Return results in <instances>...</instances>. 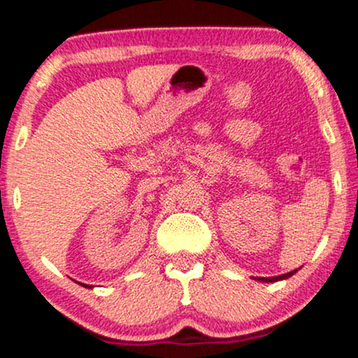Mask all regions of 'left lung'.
<instances>
[{"label": "left lung", "mask_w": 358, "mask_h": 358, "mask_svg": "<svg viewBox=\"0 0 358 358\" xmlns=\"http://www.w3.org/2000/svg\"><path fill=\"white\" fill-rule=\"evenodd\" d=\"M299 268H294V271H290V272H287V273H282V275H275V277H255V280H259V282H279V280H285V279H289V277H292L295 272H297Z\"/></svg>", "instance_id": "obj_1"}]
</instances>
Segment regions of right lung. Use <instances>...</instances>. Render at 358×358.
<instances>
[{
    "label": "right lung",
    "mask_w": 358,
    "mask_h": 358,
    "mask_svg": "<svg viewBox=\"0 0 358 358\" xmlns=\"http://www.w3.org/2000/svg\"><path fill=\"white\" fill-rule=\"evenodd\" d=\"M83 287H86V289H92V285H87V284H81Z\"/></svg>",
    "instance_id": "obj_1"
}]
</instances>
